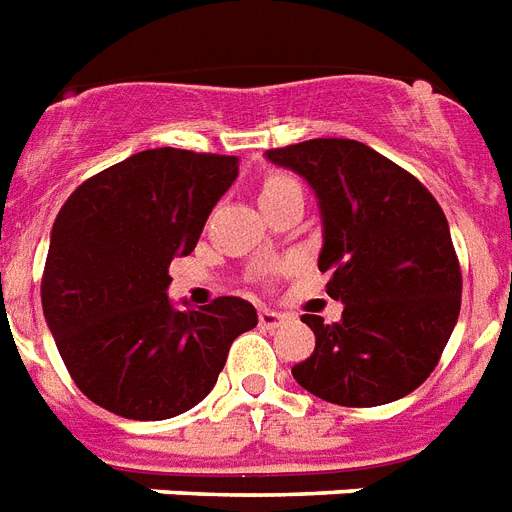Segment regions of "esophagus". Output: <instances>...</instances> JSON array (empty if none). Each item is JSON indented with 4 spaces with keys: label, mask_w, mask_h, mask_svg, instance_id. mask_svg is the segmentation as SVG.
<instances>
[{
    "label": "esophagus",
    "mask_w": 512,
    "mask_h": 512,
    "mask_svg": "<svg viewBox=\"0 0 512 512\" xmlns=\"http://www.w3.org/2000/svg\"><path fill=\"white\" fill-rule=\"evenodd\" d=\"M282 319H285V316L277 314V311H272V308H261V311H259V324H261V327H264V329L280 327Z\"/></svg>",
    "instance_id": "1"
}]
</instances>
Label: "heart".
<instances>
[{
	"mask_svg": "<svg viewBox=\"0 0 512 512\" xmlns=\"http://www.w3.org/2000/svg\"><path fill=\"white\" fill-rule=\"evenodd\" d=\"M295 190H301V183L295 180L293 175H287V172H269V175L261 180V204L264 201H272V198L287 196V193H295Z\"/></svg>",
	"mask_w": 512,
	"mask_h": 512,
	"instance_id": "1",
	"label": "heart"
}]
</instances>
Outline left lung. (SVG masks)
I'll list each match as a JSON object with an SVG mask.
<instances>
[{
	"instance_id": "1",
	"label": "left lung",
	"mask_w": 512,
	"mask_h": 512,
	"mask_svg": "<svg viewBox=\"0 0 512 512\" xmlns=\"http://www.w3.org/2000/svg\"><path fill=\"white\" fill-rule=\"evenodd\" d=\"M316 190L324 222L319 269L337 324L303 314L316 348L293 377L316 398L371 408L429 379L460 311V261L445 211L424 183L366 143L314 138L266 151Z\"/></svg>"
}]
</instances>
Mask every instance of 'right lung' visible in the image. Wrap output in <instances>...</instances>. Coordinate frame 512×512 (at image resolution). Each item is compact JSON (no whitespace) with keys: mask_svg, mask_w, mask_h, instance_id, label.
I'll use <instances>...</instances> for the list:
<instances>
[{"mask_svg":"<svg viewBox=\"0 0 512 512\" xmlns=\"http://www.w3.org/2000/svg\"><path fill=\"white\" fill-rule=\"evenodd\" d=\"M238 177V156L149 149L70 193L52 227L41 306L78 390L135 421L198 405L256 308L222 295L198 311L167 298L172 256H188Z\"/></svg>","mask_w":512,"mask_h":512,"instance_id":"obj_1","label":"right lung"}]
</instances>
